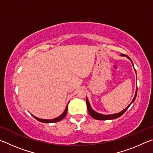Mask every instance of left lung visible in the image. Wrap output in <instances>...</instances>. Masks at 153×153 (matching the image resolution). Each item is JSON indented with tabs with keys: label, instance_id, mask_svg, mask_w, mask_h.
Segmentation results:
<instances>
[{
	"label": "left lung",
	"instance_id": "obj_1",
	"mask_svg": "<svg viewBox=\"0 0 153 153\" xmlns=\"http://www.w3.org/2000/svg\"><path fill=\"white\" fill-rule=\"evenodd\" d=\"M121 56H126L128 57L129 60H131V59L129 57V56H128L127 55H123V54H121ZM131 63H132V61H131ZM133 64V63H132ZM136 71V69H135ZM136 95H137V88H136V93H135V97H134V99L132 101H131V102L129 104L128 107H127L125 109H124L123 111H121V112L119 113H115V114H113V115H102V114H100V113H98L97 112H95V111L92 109V108H91V107H90V105L89 103V101L88 100V98H86V105H87V108H88V112L90 113V116H91L92 117H93L94 119H95V120H114V119H116V118H118L120 117V116H121L123 115V114L126 112V111H127V109L129 108V106L131 105V103H132L134 100H135L136 99Z\"/></svg>",
	"mask_w": 153,
	"mask_h": 153
}]
</instances>
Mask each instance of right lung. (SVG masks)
I'll return each instance as SVG.
<instances>
[{"label":"right lung","instance_id":"obj_1","mask_svg":"<svg viewBox=\"0 0 153 153\" xmlns=\"http://www.w3.org/2000/svg\"><path fill=\"white\" fill-rule=\"evenodd\" d=\"M67 113V107L65 108V110L63 113L61 115H60L59 117H56L55 119H53V120H43V119H39L38 117H35V116H33V115H32L36 119V120H37L38 121H40V122H42V123H55V122H58V121H61V120H63V119L66 116Z\"/></svg>","mask_w":153,"mask_h":153}]
</instances>
